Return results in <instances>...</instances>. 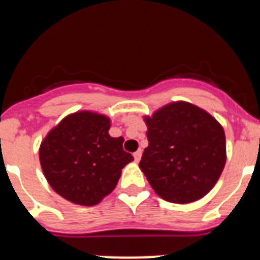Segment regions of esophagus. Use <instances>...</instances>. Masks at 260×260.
Segmentation results:
<instances>
[{
	"label": "esophagus",
	"mask_w": 260,
	"mask_h": 260,
	"mask_svg": "<svg viewBox=\"0 0 260 260\" xmlns=\"http://www.w3.org/2000/svg\"><path fill=\"white\" fill-rule=\"evenodd\" d=\"M141 157H142V151L141 150H138L137 152H134V160H135V161L139 162Z\"/></svg>",
	"instance_id": "1"
}]
</instances>
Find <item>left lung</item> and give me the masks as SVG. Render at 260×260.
<instances>
[{
  "label": "left lung",
  "mask_w": 260,
  "mask_h": 260,
  "mask_svg": "<svg viewBox=\"0 0 260 260\" xmlns=\"http://www.w3.org/2000/svg\"><path fill=\"white\" fill-rule=\"evenodd\" d=\"M148 147L139 168L164 201L187 204L207 195L226 161L222 126L187 102L164 105L144 117Z\"/></svg>",
  "instance_id": "left-lung-1"
}]
</instances>
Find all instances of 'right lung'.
<instances>
[{"instance_id":"right-lung-1","label":"right lung","mask_w":260,"mask_h":260,"mask_svg":"<svg viewBox=\"0 0 260 260\" xmlns=\"http://www.w3.org/2000/svg\"><path fill=\"white\" fill-rule=\"evenodd\" d=\"M110 118L92 110L68 114L43 139L39 158L54 191L78 206H96L113 191L132 153L109 135Z\"/></svg>"}]
</instances>
